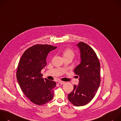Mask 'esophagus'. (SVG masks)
I'll list each match as a JSON object with an SVG mask.
<instances>
[{
    "label": "esophagus",
    "instance_id": "esophagus-1",
    "mask_svg": "<svg viewBox=\"0 0 121 121\" xmlns=\"http://www.w3.org/2000/svg\"><path fill=\"white\" fill-rule=\"evenodd\" d=\"M58 82H59V84H61V85H63V84L65 83V82L60 81H60H59Z\"/></svg>",
    "mask_w": 121,
    "mask_h": 121
}]
</instances>
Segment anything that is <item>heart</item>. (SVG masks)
Listing matches in <instances>:
<instances>
[{
	"label": "heart",
	"mask_w": 121,
	"mask_h": 121,
	"mask_svg": "<svg viewBox=\"0 0 121 121\" xmlns=\"http://www.w3.org/2000/svg\"><path fill=\"white\" fill-rule=\"evenodd\" d=\"M74 53L73 51L69 48H67L63 52V58L66 57H70L73 58L74 57Z\"/></svg>",
	"instance_id": "obj_1"
}]
</instances>
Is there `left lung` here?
<instances>
[{"label": "left lung", "mask_w": 121, "mask_h": 121, "mask_svg": "<svg viewBox=\"0 0 121 121\" xmlns=\"http://www.w3.org/2000/svg\"><path fill=\"white\" fill-rule=\"evenodd\" d=\"M80 52L81 62L74 70L79 75L78 86L69 94V100L75 106H82L89 103L95 97L100 83V66L95 52L87 44H77Z\"/></svg>", "instance_id": "1"}]
</instances>
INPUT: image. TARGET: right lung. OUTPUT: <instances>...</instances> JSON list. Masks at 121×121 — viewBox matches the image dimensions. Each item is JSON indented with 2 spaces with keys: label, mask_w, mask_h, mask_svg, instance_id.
<instances>
[{
  "label": "right lung",
  "mask_w": 121,
  "mask_h": 121,
  "mask_svg": "<svg viewBox=\"0 0 121 121\" xmlns=\"http://www.w3.org/2000/svg\"><path fill=\"white\" fill-rule=\"evenodd\" d=\"M56 48L48 45H35L24 51L19 61L17 81L24 95L35 104H45L53 98L56 83L44 79L41 71L47 65L48 53Z\"/></svg>",
  "instance_id": "1"
}]
</instances>
